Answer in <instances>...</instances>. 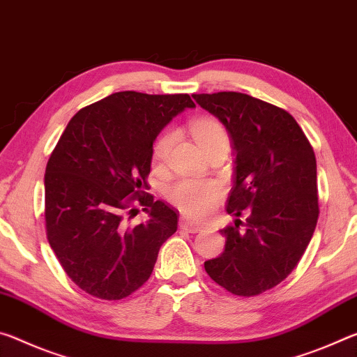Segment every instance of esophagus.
I'll list each match as a JSON object with an SVG mask.
<instances>
[{
  "instance_id": "1",
  "label": "esophagus",
  "mask_w": 357,
  "mask_h": 357,
  "mask_svg": "<svg viewBox=\"0 0 357 357\" xmlns=\"http://www.w3.org/2000/svg\"><path fill=\"white\" fill-rule=\"evenodd\" d=\"M180 229L188 231V232H191V234H196V232H199V231L202 229V225L196 223V221L182 218V220H180Z\"/></svg>"
}]
</instances>
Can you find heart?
<instances>
[{
	"mask_svg": "<svg viewBox=\"0 0 357 357\" xmlns=\"http://www.w3.org/2000/svg\"><path fill=\"white\" fill-rule=\"evenodd\" d=\"M190 130L204 153L210 149L218 147V145H226V147L229 145V136H227L225 126L213 119L192 120ZM171 140V132H165L158 137L153 147V160L156 162L166 160ZM220 195L221 190L217 183L191 178L178 180L167 190L169 201L190 217H201V215L207 213L218 201Z\"/></svg>",
	"mask_w": 357,
	"mask_h": 357,
	"instance_id": "heart-1",
	"label": "heart"
}]
</instances>
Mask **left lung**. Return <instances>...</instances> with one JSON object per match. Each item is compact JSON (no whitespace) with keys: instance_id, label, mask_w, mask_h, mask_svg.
Here are the masks:
<instances>
[{"instance_id":"obj_1","label":"left lung","mask_w":357,"mask_h":357,"mask_svg":"<svg viewBox=\"0 0 357 357\" xmlns=\"http://www.w3.org/2000/svg\"><path fill=\"white\" fill-rule=\"evenodd\" d=\"M192 98L226 126L236 155L226 206L236 221L221 229L223 253L204 267L229 293L258 296L294 271L312 241L319 215L317 158L283 109L237 91ZM243 213L245 224L238 220Z\"/></svg>"}]
</instances>
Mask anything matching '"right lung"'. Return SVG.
Masks as SVG:
<instances>
[{
  "mask_svg": "<svg viewBox=\"0 0 357 357\" xmlns=\"http://www.w3.org/2000/svg\"><path fill=\"white\" fill-rule=\"evenodd\" d=\"M190 95L119 91L80 109L45 167L47 241L82 291L125 299L153 272L177 212L145 192L153 142ZM142 205L151 220L129 223Z\"/></svg>",
  "mask_w": 357,
  "mask_h": 357,
  "instance_id": "obj_1",
  "label": "right lung"
}]
</instances>
